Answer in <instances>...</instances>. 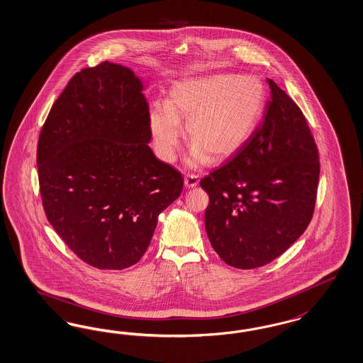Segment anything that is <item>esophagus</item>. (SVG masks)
<instances>
[{
  "instance_id": "obj_1",
  "label": "esophagus",
  "mask_w": 363,
  "mask_h": 363,
  "mask_svg": "<svg viewBox=\"0 0 363 363\" xmlns=\"http://www.w3.org/2000/svg\"><path fill=\"white\" fill-rule=\"evenodd\" d=\"M199 184V176L187 175L184 177V186L187 188H195Z\"/></svg>"
}]
</instances>
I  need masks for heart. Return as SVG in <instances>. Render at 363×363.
Wrapping results in <instances>:
<instances>
[{"label":"heart","mask_w":363,"mask_h":363,"mask_svg":"<svg viewBox=\"0 0 363 363\" xmlns=\"http://www.w3.org/2000/svg\"><path fill=\"white\" fill-rule=\"evenodd\" d=\"M264 85L254 74H210L177 82L167 104H155L150 128L157 155L174 162L187 120L192 147L186 156L189 168L208 160L220 162L238 152L248 140L262 115Z\"/></svg>","instance_id":"obj_1"}]
</instances>
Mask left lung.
Segmentation results:
<instances>
[{"label":"left lung","mask_w":363,"mask_h":363,"mask_svg":"<svg viewBox=\"0 0 363 363\" xmlns=\"http://www.w3.org/2000/svg\"><path fill=\"white\" fill-rule=\"evenodd\" d=\"M262 124L220 168L201 179L211 246L235 269L262 267L303 234L319 180L315 141L299 106L267 79Z\"/></svg>","instance_id":"8db88e82"}]
</instances>
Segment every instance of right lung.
Instances as JSON below:
<instances>
[{"label":"right lung","instance_id":"add662e5","mask_svg":"<svg viewBox=\"0 0 363 363\" xmlns=\"http://www.w3.org/2000/svg\"><path fill=\"white\" fill-rule=\"evenodd\" d=\"M135 72L109 61L76 73L41 129L37 168L48 222L85 263L136 264L183 177L150 148V106Z\"/></svg>","mask_w":363,"mask_h":363}]
</instances>
